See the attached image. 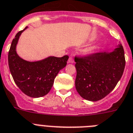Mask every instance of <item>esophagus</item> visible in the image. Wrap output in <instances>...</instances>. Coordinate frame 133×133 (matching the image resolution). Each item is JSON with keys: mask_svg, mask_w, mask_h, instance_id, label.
Instances as JSON below:
<instances>
[{"mask_svg": "<svg viewBox=\"0 0 133 133\" xmlns=\"http://www.w3.org/2000/svg\"><path fill=\"white\" fill-rule=\"evenodd\" d=\"M74 62V58L72 57H70V58H69L68 59V63H72Z\"/></svg>", "mask_w": 133, "mask_h": 133, "instance_id": "obj_1", "label": "esophagus"}]
</instances>
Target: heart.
Here are the masks:
<instances>
[{
	"mask_svg": "<svg viewBox=\"0 0 133 133\" xmlns=\"http://www.w3.org/2000/svg\"><path fill=\"white\" fill-rule=\"evenodd\" d=\"M93 49H94V47H90L88 49H87V52H91V51H92Z\"/></svg>",
	"mask_w": 133,
	"mask_h": 133,
	"instance_id": "heart-1",
	"label": "heart"
}]
</instances>
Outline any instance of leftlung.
<instances>
[{"mask_svg": "<svg viewBox=\"0 0 133 133\" xmlns=\"http://www.w3.org/2000/svg\"><path fill=\"white\" fill-rule=\"evenodd\" d=\"M75 62L76 91L91 101L101 100L112 91L123 74L126 63L121 44L111 52L75 57Z\"/></svg>", "mask_w": 133, "mask_h": 133, "instance_id": "left-lung-1", "label": "left lung"}]
</instances>
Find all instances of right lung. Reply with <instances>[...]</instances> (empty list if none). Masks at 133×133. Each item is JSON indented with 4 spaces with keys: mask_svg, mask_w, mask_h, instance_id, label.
Wrapping results in <instances>:
<instances>
[{
    "mask_svg": "<svg viewBox=\"0 0 133 133\" xmlns=\"http://www.w3.org/2000/svg\"><path fill=\"white\" fill-rule=\"evenodd\" d=\"M27 28L15 35L9 51L8 61L13 80L20 90L30 97L38 98L49 92L59 72L66 66L69 57L50 56L36 61L23 59L17 53L16 46L20 36Z\"/></svg>",
    "mask_w": 133,
    "mask_h": 133,
    "instance_id": "obj_1",
    "label": "right lung"
}]
</instances>
